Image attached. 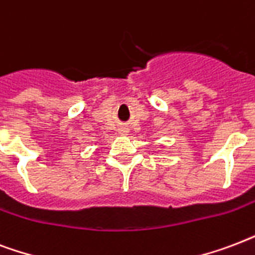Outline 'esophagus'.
<instances>
[{"mask_svg":"<svg viewBox=\"0 0 255 255\" xmlns=\"http://www.w3.org/2000/svg\"><path fill=\"white\" fill-rule=\"evenodd\" d=\"M128 133H129V131H128V128H124V126H122L121 129H120V134H121V135H126Z\"/></svg>","mask_w":255,"mask_h":255,"instance_id":"34e87169","label":"esophagus"}]
</instances>
